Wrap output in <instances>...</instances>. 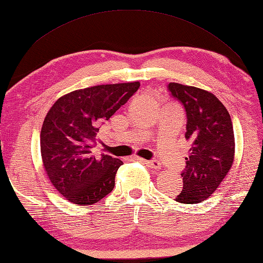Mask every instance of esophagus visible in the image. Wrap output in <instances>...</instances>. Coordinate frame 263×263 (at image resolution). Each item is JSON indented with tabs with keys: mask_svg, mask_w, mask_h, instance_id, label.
Instances as JSON below:
<instances>
[{
	"mask_svg": "<svg viewBox=\"0 0 263 263\" xmlns=\"http://www.w3.org/2000/svg\"><path fill=\"white\" fill-rule=\"evenodd\" d=\"M137 160L142 162V163H145L147 166H149V168H152V169H155V170L161 169V163H160V161H157V160L147 161L144 159H140V157H137Z\"/></svg>",
	"mask_w": 263,
	"mask_h": 263,
	"instance_id": "34e87169",
	"label": "esophagus"
}]
</instances>
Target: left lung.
Returning <instances> with one entry per match:
<instances>
[{"instance_id": "obj_1", "label": "left lung", "mask_w": 263, "mask_h": 263, "mask_svg": "<svg viewBox=\"0 0 263 263\" xmlns=\"http://www.w3.org/2000/svg\"><path fill=\"white\" fill-rule=\"evenodd\" d=\"M171 95L186 111V140L191 142L179 203H200L208 199L226 178L235 160V135L230 115L223 103L208 90L170 83Z\"/></svg>"}]
</instances>
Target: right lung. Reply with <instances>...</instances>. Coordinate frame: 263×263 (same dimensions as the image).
<instances>
[{"label": "right lung", "mask_w": 263, "mask_h": 263, "mask_svg": "<svg viewBox=\"0 0 263 263\" xmlns=\"http://www.w3.org/2000/svg\"><path fill=\"white\" fill-rule=\"evenodd\" d=\"M140 83L98 85L61 97L47 112L40 133L42 163L52 186L78 206L100 201L114 190L123 162L94 155L99 127L127 102Z\"/></svg>", "instance_id": "right-lung-1"}]
</instances>
